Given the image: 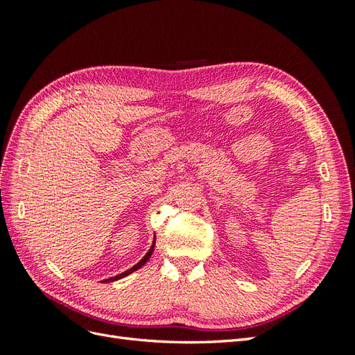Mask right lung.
<instances>
[{
  "label": "right lung",
  "instance_id": "1",
  "mask_svg": "<svg viewBox=\"0 0 355 355\" xmlns=\"http://www.w3.org/2000/svg\"><path fill=\"white\" fill-rule=\"evenodd\" d=\"M154 245H155V240H154V243H153V245H151V249H149V252H148V253L142 257V259H141V262H137L135 266H132V268H130V270H127L125 272H123V274H120V275H115V277H112V278H108V280H103L102 283H110V282L120 280V278H123V277H125V275H128V274L135 272L136 270H139V268H142V266L148 262L149 257H151V254H153V252H154Z\"/></svg>",
  "mask_w": 355,
  "mask_h": 355
}]
</instances>
